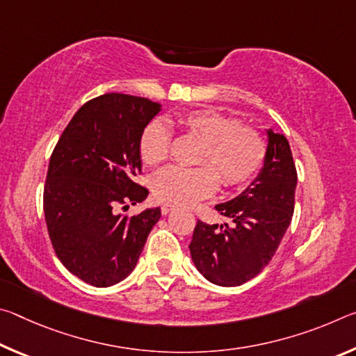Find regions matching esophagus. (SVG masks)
I'll return each mask as SVG.
<instances>
[{
	"mask_svg": "<svg viewBox=\"0 0 356 356\" xmlns=\"http://www.w3.org/2000/svg\"><path fill=\"white\" fill-rule=\"evenodd\" d=\"M174 209H176V206H172V204H163V206H161V213L168 215Z\"/></svg>",
	"mask_w": 356,
	"mask_h": 356,
	"instance_id": "1",
	"label": "esophagus"
}]
</instances>
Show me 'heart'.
I'll use <instances>...</instances> for the list:
<instances>
[{
	"label": "heart",
	"mask_w": 356,
	"mask_h": 356,
	"mask_svg": "<svg viewBox=\"0 0 356 356\" xmlns=\"http://www.w3.org/2000/svg\"><path fill=\"white\" fill-rule=\"evenodd\" d=\"M186 135L202 143L197 168L170 166L154 177L152 188L160 201L190 206L212 195L218 180L226 188L238 186L254 176L264 163L267 146L262 135L236 118L216 110H193L170 120ZM140 156L147 166H159L171 152V131L155 119L140 136Z\"/></svg>",
	"instance_id": "heart-1"
}]
</instances>
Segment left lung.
<instances>
[{
	"label": "left lung",
	"mask_w": 356,
	"mask_h": 356,
	"mask_svg": "<svg viewBox=\"0 0 356 356\" xmlns=\"http://www.w3.org/2000/svg\"><path fill=\"white\" fill-rule=\"evenodd\" d=\"M268 144L257 177L234 200L216 204L229 225L197 221L190 243L195 267L216 286H240L272 261L291 225L297 170L284 135L267 130Z\"/></svg>",
	"instance_id": "8db88e82"
}]
</instances>
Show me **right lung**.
Listing matches in <instances>:
<instances>
[{
  "instance_id": "right-lung-1",
  "label": "right lung",
  "mask_w": 356,
  "mask_h": 356,
  "mask_svg": "<svg viewBox=\"0 0 356 356\" xmlns=\"http://www.w3.org/2000/svg\"><path fill=\"white\" fill-rule=\"evenodd\" d=\"M161 105L127 94H104L75 113L53 150L44 188L45 222L59 261L94 287L118 284L134 272L160 207L122 216L149 191L140 136Z\"/></svg>"
}]
</instances>
